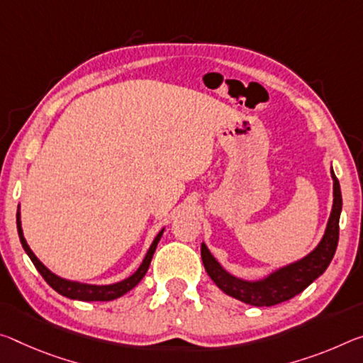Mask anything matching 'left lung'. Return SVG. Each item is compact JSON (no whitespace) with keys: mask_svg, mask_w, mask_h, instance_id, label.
Returning a JSON list of instances; mask_svg holds the SVG:
<instances>
[{"mask_svg":"<svg viewBox=\"0 0 363 363\" xmlns=\"http://www.w3.org/2000/svg\"><path fill=\"white\" fill-rule=\"evenodd\" d=\"M331 176L333 182H335L333 184V191H335L333 192V195H335L333 210L330 220H328L323 239H321V242L312 254L289 264V267L278 269V272L269 274L268 278L250 283V281L235 278V276L229 274L226 269H223L221 264L206 249V245L202 244L200 250H202L203 267L210 278L215 281V284L223 292H226L228 296L239 298V301L250 303V306L272 307L301 294L308 284H312L320 274H323L328 264L331 263L333 257H335L339 240V216H341L342 208L341 187H339V181L333 169Z\"/></svg>","mask_w":363,"mask_h":363,"instance_id":"left-lung-1","label":"left lung"}]
</instances>
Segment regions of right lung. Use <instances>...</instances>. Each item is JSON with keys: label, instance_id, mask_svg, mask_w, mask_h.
Returning a JSON list of instances; mask_svg holds the SVG:
<instances>
[{"label": "right lung", "instance_id": "add662e5", "mask_svg": "<svg viewBox=\"0 0 363 363\" xmlns=\"http://www.w3.org/2000/svg\"><path fill=\"white\" fill-rule=\"evenodd\" d=\"M17 233H19V239L21 244L24 247V250L27 252V255L30 257L32 263L35 264V268L38 269V273L43 276V279L53 287L56 292H60L61 296L69 297V298H76V301H84V302H106V301H113V298H118L121 296H124L125 292H129L132 287H135L140 283V279L145 276L148 267H150V262L153 258L155 250H157V245L160 242L161 235H163V231H160L157 238H155L153 244L148 249L145 258H143L142 264L139 267L137 272L129 276L128 279L121 281V283L116 284H109V286H94V284H82V283H76V281H67L62 279L60 276H56L55 273H51L50 269L45 267V264L38 260L35 254L30 250V247L27 245L24 235H22V228H21V215L17 211Z\"/></svg>", "mask_w": 363, "mask_h": 363}]
</instances>
